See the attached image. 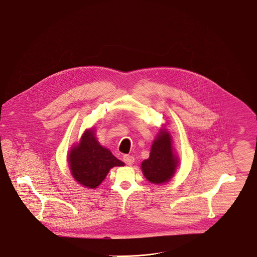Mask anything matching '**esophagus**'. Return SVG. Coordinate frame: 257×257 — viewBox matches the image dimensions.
Listing matches in <instances>:
<instances>
[{
  "label": "esophagus",
  "instance_id": "1",
  "mask_svg": "<svg viewBox=\"0 0 257 257\" xmlns=\"http://www.w3.org/2000/svg\"><path fill=\"white\" fill-rule=\"evenodd\" d=\"M123 161L127 164V165H132L135 162V158L130 155H125L123 157Z\"/></svg>",
  "mask_w": 257,
  "mask_h": 257
}]
</instances>
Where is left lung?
<instances>
[{
  "label": "left lung",
  "instance_id": "8db88e82",
  "mask_svg": "<svg viewBox=\"0 0 257 257\" xmlns=\"http://www.w3.org/2000/svg\"><path fill=\"white\" fill-rule=\"evenodd\" d=\"M177 163L170 134L160 131L153 143L150 158L142 162L141 168L147 180L154 184H162L174 175Z\"/></svg>",
  "mask_w": 257,
  "mask_h": 257
}]
</instances>
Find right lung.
Listing matches in <instances>:
<instances>
[{
	"label": "right lung",
	"mask_w": 257,
	"mask_h": 257,
	"mask_svg": "<svg viewBox=\"0 0 257 257\" xmlns=\"http://www.w3.org/2000/svg\"><path fill=\"white\" fill-rule=\"evenodd\" d=\"M68 162L74 179L82 186L91 189L99 186L110 168L124 165L107 149L99 145L93 130L85 131L79 145L70 151Z\"/></svg>",
	"instance_id": "add662e5"
}]
</instances>
